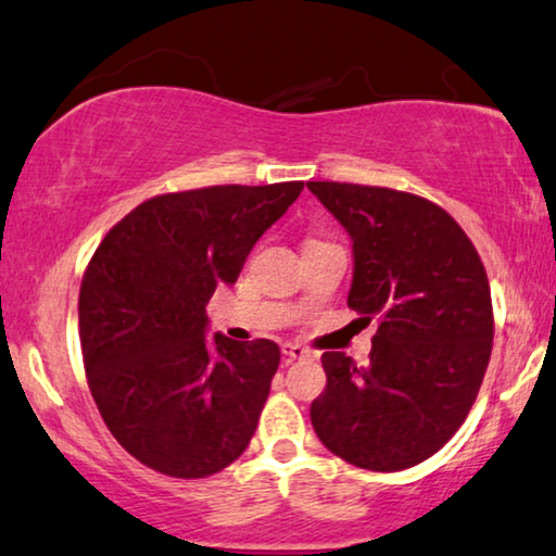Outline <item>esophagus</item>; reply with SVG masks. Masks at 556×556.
<instances>
[{
    "label": "esophagus",
    "mask_w": 556,
    "mask_h": 556,
    "mask_svg": "<svg viewBox=\"0 0 556 556\" xmlns=\"http://www.w3.org/2000/svg\"><path fill=\"white\" fill-rule=\"evenodd\" d=\"M283 355H288L290 361H305V357L311 355V353H307V350L303 345H298V343H286L283 345Z\"/></svg>",
    "instance_id": "obj_1"
}]
</instances>
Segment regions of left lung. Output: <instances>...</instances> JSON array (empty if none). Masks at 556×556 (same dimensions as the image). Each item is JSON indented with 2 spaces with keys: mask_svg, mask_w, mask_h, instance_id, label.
<instances>
[{
  "mask_svg": "<svg viewBox=\"0 0 556 556\" xmlns=\"http://www.w3.org/2000/svg\"><path fill=\"white\" fill-rule=\"evenodd\" d=\"M353 241L348 305L378 318L370 363L323 353L328 386L311 405L323 445L345 463L397 472L432 457L480 392L494 320L472 241L420 195L307 181Z\"/></svg>",
  "mask_w": 556,
  "mask_h": 556,
  "instance_id": "obj_1",
  "label": "left lung"
}]
</instances>
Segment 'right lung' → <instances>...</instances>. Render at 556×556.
<instances>
[{"instance_id": "add662e5", "label": "right lung", "mask_w": 556, "mask_h": 556, "mask_svg": "<svg viewBox=\"0 0 556 556\" xmlns=\"http://www.w3.org/2000/svg\"><path fill=\"white\" fill-rule=\"evenodd\" d=\"M301 191L288 181L156 195L89 261L79 336L93 403L118 445L156 472L199 480L249 447L280 350L206 338V305Z\"/></svg>"}]
</instances>
